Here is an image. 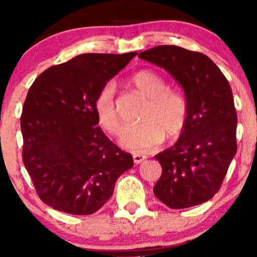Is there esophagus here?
<instances>
[{"label": "esophagus", "mask_w": 257, "mask_h": 257, "mask_svg": "<svg viewBox=\"0 0 257 257\" xmlns=\"http://www.w3.org/2000/svg\"><path fill=\"white\" fill-rule=\"evenodd\" d=\"M146 156H143V154H139V153H133V161H135V164H142L144 160H146Z\"/></svg>", "instance_id": "34e87169"}]
</instances>
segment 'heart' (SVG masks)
<instances>
[{"label":"heart","instance_id":"heart-1","mask_svg":"<svg viewBox=\"0 0 257 257\" xmlns=\"http://www.w3.org/2000/svg\"><path fill=\"white\" fill-rule=\"evenodd\" d=\"M131 84L147 99L138 125L127 126L121 133L120 143L126 149L145 152L157 147L164 140L178 137L185 128L188 118V103L180 91L167 87L159 73L152 70H140L131 77ZM97 120L105 131L118 136L121 130L114 86L106 83L98 91L94 99Z\"/></svg>","mask_w":257,"mask_h":257}]
</instances>
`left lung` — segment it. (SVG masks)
Instances as JSON below:
<instances>
[{
	"instance_id": "left-lung-1",
	"label": "left lung",
	"mask_w": 257,
	"mask_h": 257,
	"mask_svg": "<svg viewBox=\"0 0 257 257\" xmlns=\"http://www.w3.org/2000/svg\"><path fill=\"white\" fill-rule=\"evenodd\" d=\"M139 58L170 72L184 87L188 103L178 143L156 156L163 173L154 195L172 209L201 205L219 192L237 150L229 83L209 57L177 45L149 49Z\"/></svg>"
}]
</instances>
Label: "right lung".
<instances>
[{
    "label": "right lung",
    "mask_w": 257,
    "mask_h": 257,
    "mask_svg": "<svg viewBox=\"0 0 257 257\" xmlns=\"http://www.w3.org/2000/svg\"><path fill=\"white\" fill-rule=\"evenodd\" d=\"M138 52L83 54L35 79L21 114L22 159L45 205L73 215L96 213L133 158L98 125L100 87Z\"/></svg>",
    "instance_id": "1"
}]
</instances>
